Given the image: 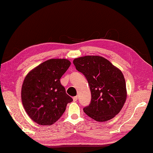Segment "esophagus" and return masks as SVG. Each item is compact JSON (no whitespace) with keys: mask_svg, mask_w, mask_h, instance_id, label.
<instances>
[{"mask_svg":"<svg viewBox=\"0 0 153 153\" xmlns=\"http://www.w3.org/2000/svg\"><path fill=\"white\" fill-rule=\"evenodd\" d=\"M73 100H74V102L77 101V96H76V97H73Z\"/></svg>","mask_w":153,"mask_h":153,"instance_id":"1","label":"esophagus"}]
</instances>
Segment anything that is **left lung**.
Wrapping results in <instances>:
<instances>
[{
    "mask_svg": "<svg viewBox=\"0 0 153 153\" xmlns=\"http://www.w3.org/2000/svg\"><path fill=\"white\" fill-rule=\"evenodd\" d=\"M73 63L85 77L91 93V100L83 108L84 112L99 122L113 118L126 100V82L122 71L99 56L77 58Z\"/></svg>",
    "mask_w": 153,
    "mask_h": 153,
    "instance_id": "obj_1",
    "label": "left lung"
}]
</instances>
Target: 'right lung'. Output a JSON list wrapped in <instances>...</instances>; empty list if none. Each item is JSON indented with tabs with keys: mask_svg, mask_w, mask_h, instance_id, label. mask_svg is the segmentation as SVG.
I'll list each match as a JSON object with an SVG mask.
<instances>
[{
	"mask_svg": "<svg viewBox=\"0 0 153 153\" xmlns=\"http://www.w3.org/2000/svg\"><path fill=\"white\" fill-rule=\"evenodd\" d=\"M67 59H50L29 73L22 87V100L28 116L39 125L53 124L72 101L61 85V77L70 66Z\"/></svg>",
	"mask_w": 153,
	"mask_h": 153,
	"instance_id": "1",
	"label": "right lung"
}]
</instances>
